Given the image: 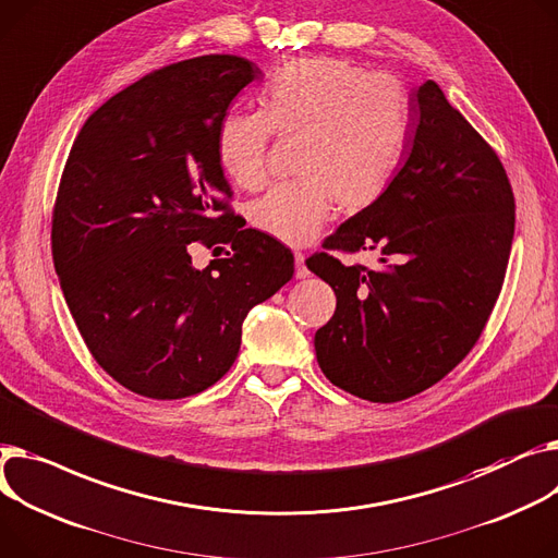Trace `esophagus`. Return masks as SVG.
<instances>
[{
    "mask_svg": "<svg viewBox=\"0 0 558 558\" xmlns=\"http://www.w3.org/2000/svg\"><path fill=\"white\" fill-rule=\"evenodd\" d=\"M293 263H295V278L303 280V278L310 276V271H307V267H305V255H303L301 251L293 253Z\"/></svg>",
    "mask_w": 558,
    "mask_h": 558,
    "instance_id": "34e87169",
    "label": "esophagus"
}]
</instances>
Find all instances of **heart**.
<instances>
[{
  "label": "heart",
  "instance_id": "1",
  "mask_svg": "<svg viewBox=\"0 0 558 558\" xmlns=\"http://www.w3.org/2000/svg\"><path fill=\"white\" fill-rule=\"evenodd\" d=\"M263 114L231 111L217 132V159L240 189L267 172L269 134L299 136L295 174L251 206V225L282 244L312 242L333 210L377 204L392 185L411 143V100L388 73L341 58H299L276 69Z\"/></svg>",
  "mask_w": 558,
  "mask_h": 558
}]
</instances>
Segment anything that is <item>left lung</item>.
Instances as JSON below:
<instances>
[{"label": "left lung", "instance_id": "1", "mask_svg": "<svg viewBox=\"0 0 558 558\" xmlns=\"http://www.w3.org/2000/svg\"><path fill=\"white\" fill-rule=\"evenodd\" d=\"M411 143L388 193L325 240L381 251L386 269H307L337 293L316 337L323 375L341 390L392 403L413 397L469 354L500 293L513 240V193L496 153L426 81L408 94Z\"/></svg>", "mask_w": 558, "mask_h": 558}]
</instances>
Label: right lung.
<instances>
[{
    "label": "right lung",
    "mask_w": 558,
    "mask_h": 558,
    "mask_svg": "<svg viewBox=\"0 0 558 558\" xmlns=\"http://www.w3.org/2000/svg\"><path fill=\"white\" fill-rule=\"evenodd\" d=\"M263 78L240 56L183 60L111 96L73 141L56 274L89 352L136 395L181 399L219 381L248 310L293 276V253L227 208L217 159L229 105ZM193 241L232 251L195 270Z\"/></svg>",
    "instance_id": "add662e5"
}]
</instances>
